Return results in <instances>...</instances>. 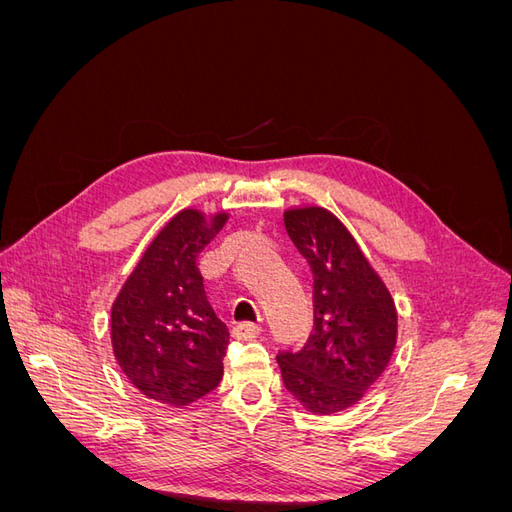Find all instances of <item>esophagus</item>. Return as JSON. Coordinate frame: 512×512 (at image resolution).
Segmentation results:
<instances>
[{
  "mask_svg": "<svg viewBox=\"0 0 512 512\" xmlns=\"http://www.w3.org/2000/svg\"><path fill=\"white\" fill-rule=\"evenodd\" d=\"M260 331H262V327L256 322H241V324H237L232 333H235L237 339H254L260 335Z\"/></svg>",
  "mask_w": 512,
  "mask_h": 512,
  "instance_id": "1",
  "label": "esophagus"
}]
</instances>
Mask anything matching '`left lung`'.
<instances>
[{
    "mask_svg": "<svg viewBox=\"0 0 512 512\" xmlns=\"http://www.w3.org/2000/svg\"><path fill=\"white\" fill-rule=\"evenodd\" d=\"M288 237L314 273V329L299 352H280L286 389L314 414L354 406L389 365L397 309L350 230L322 207L284 213Z\"/></svg>",
    "mask_w": 512,
    "mask_h": 512,
    "instance_id": "8db88e82",
    "label": "left lung"
}]
</instances>
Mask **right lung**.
<instances>
[{
  "label": "right lung",
  "mask_w": 512,
  "mask_h": 512,
  "mask_svg": "<svg viewBox=\"0 0 512 512\" xmlns=\"http://www.w3.org/2000/svg\"><path fill=\"white\" fill-rule=\"evenodd\" d=\"M228 220L183 209L158 232L111 309L123 374L149 399L190 406L224 376L228 329L211 307L198 256Z\"/></svg>",
  "instance_id": "1"
}]
</instances>
